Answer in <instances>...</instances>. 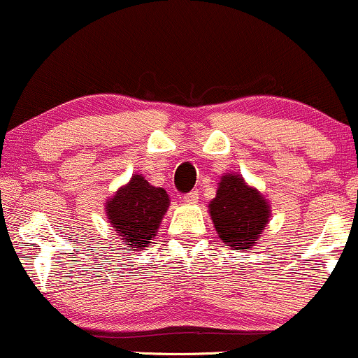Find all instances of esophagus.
Listing matches in <instances>:
<instances>
[{"instance_id": "1", "label": "esophagus", "mask_w": 358, "mask_h": 358, "mask_svg": "<svg viewBox=\"0 0 358 358\" xmlns=\"http://www.w3.org/2000/svg\"><path fill=\"white\" fill-rule=\"evenodd\" d=\"M183 202L188 203V205H193V203L199 202V192L193 190L190 193H185V195H183Z\"/></svg>"}]
</instances>
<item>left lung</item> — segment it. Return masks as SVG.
Here are the masks:
<instances>
[{
  "instance_id": "obj_1",
  "label": "left lung",
  "mask_w": 358,
  "mask_h": 358,
  "mask_svg": "<svg viewBox=\"0 0 358 358\" xmlns=\"http://www.w3.org/2000/svg\"><path fill=\"white\" fill-rule=\"evenodd\" d=\"M208 213L220 241L232 250H250L271 219V203L239 173L220 176Z\"/></svg>"
}]
</instances>
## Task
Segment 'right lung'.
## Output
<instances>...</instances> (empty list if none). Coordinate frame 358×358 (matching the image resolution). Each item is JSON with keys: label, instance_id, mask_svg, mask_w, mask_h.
Instances as JSON below:
<instances>
[{"label": "right lung", "instance_id": "right-lung-1", "mask_svg": "<svg viewBox=\"0 0 358 358\" xmlns=\"http://www.w3.org/2000/svg\"><path fill=\"white\" fill-rule=\"evenodd\" d=\"M170 207L165 188L153 187L134 173L126 185L106 200L104 210L117 239L134 250L148 249Z\"/></svg>", "mask_w": 358, "mask_h": 358}]
</instances>
